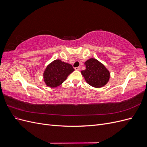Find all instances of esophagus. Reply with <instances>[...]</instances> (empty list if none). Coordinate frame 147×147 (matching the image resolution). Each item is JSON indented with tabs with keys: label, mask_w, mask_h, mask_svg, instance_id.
Listing matches in <instances>:
<instances>
[{
	"label": "esophagus",
	"mask_w": 147,
	"mask_h": 147,
	"mask_svg": "<svg viewBox=\"0 0 147 147\" xmlns=\"http://www.w3.org/2000/svg\"><path fill=\"white\" fill-rule=\"evenodd\" d=\"M75 69L77 70H80L81 69V67L80 66H78V67H75Z\"/></svg>",
	"instance_id": "esophagus-1"
}]
</instances>
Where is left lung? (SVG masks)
Here are the masks:
<instances>
[{
  "label": "left lung",
  "instance_id": "left-lung-1",
  "mask_svg": "<svg viewBox=\"0 0 147 147\" xmlns=\"http://www.w3.org/2000/svg\"><path fill=\"white\" fill-rule=\"evenodd\" d=\"M84 65L86 69L81 72L89 84L95 88H101L108 83L109 71L99 61L91 58L84 63Z\"/></svg>",
  "mask_w": 147,
  "mask_h": 147
}]
</instances>
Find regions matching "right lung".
Instances as JSON below:
<instances>
[{
    "mask_svg": "<svg viewBox=\"0 0 147 147\" xmlns=\"http://www.w3.org/2000/svg\"><path fill=\"white\" fill-rule=\"evenodd\" d=\"M72 65L57 59L49 64L43 73L44 81L48 86L55 88L63 83L73 72Z\"/></svg>",
    "mask_w": 147,
    "mask_h": 147,
    "instance_id": "add662e5",
    "label": "right lung"
}]
</instances>
